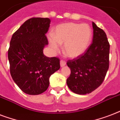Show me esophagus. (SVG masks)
Wrapping results in <instances>:
<instances>
[{"label": "esophagus", "mask_w": 120, "mask_h": 120, "mask_svg": "<svg viewBox=\"0 0 120 120\" xmlns=\"http://www.w3.org/2000/svg\"><path fill=\"white\" fill-rule=\"evenodd\" d=\"M65 65H66L65 61H64V60H60V66H61V67H64V66H65Z\"/></svg>", "instance_id": "34e87169"}]
</instances>
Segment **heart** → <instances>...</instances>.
Segmentation results:
<instances>
[{
  "instance_id": "b5f03b06",
  "label": "heart",
  "mask_w": 120,
  "mask_h": 120,
  "mask_svg": "<svg viewBox=\"0 0 120 120\" xmlns=\"http://www.w3.org/2000/svg\"><path fill=\"white\" fill-rule=\"evenodd\" d=\"M91 38L92 31L89 25L67 22L56 25L53 29V35H49L48 40L53 52H58L60 44L64 43V52L68 56L75 58L86 51Z\"/></svg>"
}]
</instances>
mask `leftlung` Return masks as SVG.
Listing matches in <instances>:
<instances>
[{
    "label": "left lung",
    "mask_w": 120,
    "mask_h": 120,
    "mask_svg": "<svg viewBox=\"0 0 120 120\" xmlns=\"http://www.w3.org/2000/svg\"><path fill=\"white\" fill-rule=\"evenodd\" d=\"M93 42L83 54L71 60L67 83L70 90L79 95L91 93L101 85L109 68L110 43L106 35L94 22Z\"/></svg>",
    "instance_id": "1"
}]
</instances>
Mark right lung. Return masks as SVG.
<instances>
[{
	"label": "right lung",
	"instance_id": "right-lung-1",
	"mask_svg": "<svg viewBox=\"0 0 120 120\" xmlns=\"http://www.w3.org/2000/svg\"><path fill=\"white\" fill-rule=\"evenodd\" d=\"M49 18L27 20L14 33L10 42L8 58L12 79L24 93L36 95L49 86V78L60 69L57 57H47L43 53L49 41Z\"/></svg>",
	"mask_w": 120,
	"mask_h": 120
}]
</instances>
